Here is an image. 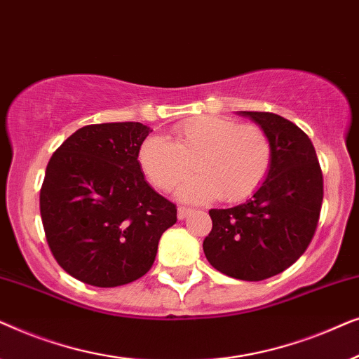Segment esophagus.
Here are the masks:
<instances>
[{
    "label": "esophagus",
    "instance_id": "esophagus-1",
    "mask_svg": "<svg viewBox=\"0 0 359 359\" xmlns=\"http://www.w3.org/2000/svg\"><path fill=\"white\" fill-rule=\"evenodd\" d=\"M191 212H193V209L186 208V205H180V208H178V219L183 220V219L188 217Z\"/></svg>",
    "mask_w": 359,
    "mask_h": 359
}]
</instances>
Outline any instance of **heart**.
I'll return each instance as SVG.
<instances>
[{
    "label": "heart",
    "mask_w": 359,
    "mask_h": 359,
    "mask_svg": "<svg viewBox=\"0 0 359 359\" xmlns=\"http://www.w3.org/2000/svg\"><path fill=\"white\" fill-rule=\"evenodd\" d=\"M273 144L257 124L220 116H201L173 127V142L154 135L144 140L139 163L151 184L171 191L196 170L180 198L201 203L219 198L240 203L264 181L273 165Z\"/></svg>",
    "instance_id": "b5f03b06"
}]
</instances>
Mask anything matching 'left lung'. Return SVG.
Here are the masks:
<instances>
[{
    "label": "left lung",
    "mask_w": 359,
    "mask_h": 359,
    "mask_svg": "<svg viewBox=\"0 0 359 359\" xmlns=\"http://www.w3.org/2000/svg\"><path fill=\"white\" fill-rule=\"evenodd\" d=\"M240 114L271 139V171L247 203L209 210L212 230L203 248L217 271L242 281H263L296 263L312 242L323 176L311 139L294 122L273 112Z\"/></svg>",
    "instance_id": "left-lung-1"
}]
</instances>
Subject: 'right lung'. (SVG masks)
<instances>
[{
  "instance_id": "obj_1",
  "label": "right lung",
  "mask_w": 359,
  "mask_h": 359,
  "mask_svg": "<svg viewBox=\"0 0 359 359\" xmlns=\"http://www.w3.org/2000/svg\"><path fill=\"white\" fill-rule=\"evenodd\" d=\"M150 127L107 122L78 129L53 151L41 217L57 263L78 281L116 287L144 276L176 205L147 183L139 150Z\"/></svg>"
}]
</instances>
